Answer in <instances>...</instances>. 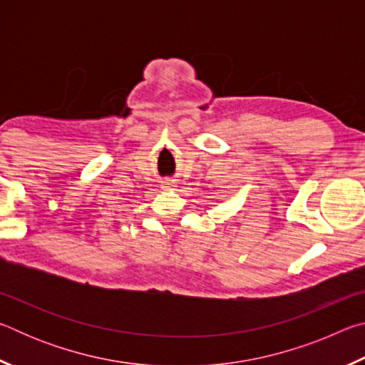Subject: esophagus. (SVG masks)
I'll return each instance as SVG.
<instances>
[{
	"instance_id": "1",
	"label": "esophagus",
	"mask_w": 365,
	"mask_h": 365,
	"mask_svg": "<svg viewBox=\"0 0 365 365\" xmlns=\"http://www.w3.org/2000/svg\"><path fill=\"white\" fill-rule=\"evenodd\" d=\"M163 188L170 190V188H172V182H170V180H164V182H163Z\"/></svg>"
}]
</instances>
